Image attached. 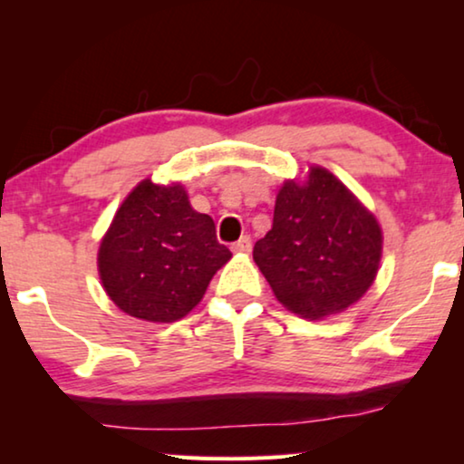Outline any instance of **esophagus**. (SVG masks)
Returning <instances> with one entry per match:
<instances>
[{"mask_svg": "<svg viewBox=\"0 0 464 464\" xmlns=\"http://www.w3.org/2000/svg\"><path fill=\"white\" fill-rule=\"evenodd\" d=\"M251 237H240L237 243L232 245V251L234 253H249L251 251Z\"/></svg>", "mask_w": 464, "mask_h": 464, "instance_id": "34e87169", "label": "esophagus"}]
</instances>
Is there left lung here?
<instances>
[{
    "mask_svg": "<svg viewBox=\"0 0 464 464\" xmlns=\"http://www.w3.org/2000/svg\"><path fill=\"white\" fill-rule=\"evenodd\" d=\"M382 257L378 221L338 177L310 167L276 194L272 230L253 259L276 300L304 319L338 314L361 300Z\"/></svg>",
    "mask_w": 464,
    "mask_h": 464,
    "instance_id": "1",
    "label": "left lung"
}]
</instances>
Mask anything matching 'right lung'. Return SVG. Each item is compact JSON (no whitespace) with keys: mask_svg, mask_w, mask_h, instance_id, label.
Listing matches in <instances>:
<instances>
[{"mask_svg":"<svg viewBox=\"0 0 464 464\" xmlns=\"http://www.w3.org/2000/svg\"><path fill=\"white\" fill-rule=\"evenodd\" d=\"M230 257L215 237L213 219L194 211L181 183L143 179L113 215L97 264L120 310L150 323H173L202 300Z\"/></svg>","mask_w":464,"mask_h":464,"instance_id":"obj_1","label":"right lung"}]
</instances>
